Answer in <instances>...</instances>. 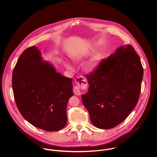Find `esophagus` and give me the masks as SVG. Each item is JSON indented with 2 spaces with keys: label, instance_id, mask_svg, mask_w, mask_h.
I'll return each instance as SVG.
<instances>
[{
  "label": "esophagus",
  "instance_id": "esophagus-1",
  "mask_svg": "<svg viewBox=\"0 0 157 157\" xmlns=\"http://www.w3.org/2000/svg\"><path fill=\"white\" fill-rule=\"evenodd\" d=\"M76 86L74 88V93L75 95H80L81 94V90H85L87 87V81L83 77H79L75 80Z\"/></svg>",
  "mask_w": 157,
  "mask_h": 157
}]
</instances>
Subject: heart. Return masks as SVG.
<instances>
[{"instance_id": "heart-1", "label": "heart", "mask_w": 157, "mask_h": 157, "mask_svg": "<svg viewBox=\"0 0 157 157\" xmlns=\"http://www.w3.org/2000/svg\"><path fill=\"white\" fill-rule=\"evenodd\" d=\"M87 53H88V51H85V52H82L80 54L73 56L72 59L75 62H80L83 60V59L84 57H85ZM100 60V56H98V55L94 56V57H92L88 61H87L83 65V70L85 71H86V72H93L97 67ZM63 65H64L65 67H66L68 70H72L73 67L69 62H68L67 61H64L63 62Z\"/></svg>"}]
</instances>
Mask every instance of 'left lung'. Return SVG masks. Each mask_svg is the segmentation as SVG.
<instances>
[{"instance_id":"1","label":"left lung","mask_w":157,"mask_h":157,"mask_svg":"<svg viewBox=\"0 0 157 157\" xmlns=\"http://www.w3.org/2000/svg\"><path fill=\"white\" fill-rule=\"evenodd\" d=\"M143 77L140 58L130 45H121L86 75L88 91L82 103L95 127L111 129L121 123L138 102Z\"/></svg>"}]
</instances>
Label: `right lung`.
I'll return each instance as SVG.
<instances>
[{
	"label": "right lung",
	"instance_id": "right-lung-1",
	"mask_svg": "<svg viewBox=\"0 0 157 157\" xmlns=\"http://www.w3.org/2000/svg\"><path fill=\"white\" fill-rule=\"evenodd\" d=\"M72 80L43 60L39 48H27L14 67L12 86L23 117L35 127L57 131L67 123V101L74 95Z\"/></svg>",
	"mask_w": 157,
	"mask_h": 157
}]
</instances>
